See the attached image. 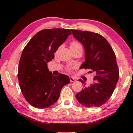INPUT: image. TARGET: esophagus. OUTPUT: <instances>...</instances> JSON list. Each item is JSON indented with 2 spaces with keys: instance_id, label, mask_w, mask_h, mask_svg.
Returning <instances> with one entry per match:
<instances>
[{
  "instance_id": "obj_1",
  "label": "esophagus",
  "mask_w": 133,
  "mask_h": 133,
  "mask_svg": "<svg viewBox=\"0 0 133 133\" xmlns=\"http://www.w3.org/2000/svg\"><path fill=\"white\" fill-rule=\"evenodd\" d=\"M69 78H70V82L75 81V79L73 78V77H70Z\"/></svg>"
}]
</instances>
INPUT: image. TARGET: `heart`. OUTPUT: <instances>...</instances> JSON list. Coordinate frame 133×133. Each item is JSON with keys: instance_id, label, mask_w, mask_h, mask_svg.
<instances>
[{"instance_id": "b5f03b06", "label": "heart", "mask_w": 133, "mask_h": 133, "mask_svg": "<svg viewBox=\"0 0 133 133\" xmlns=\"http://www.w3.org/2000/svg\"><path fill=\"white\" fill-rule=\"evenodd\" d=\"M78 48H82L81 45L80 43H79L77 41H72L70 43V48L71 50H74ZM74 67V66H71V65H69V66L66 67V69L68 70L69 71H70L72 69H73Z\"/></svg>"}]
</instances>
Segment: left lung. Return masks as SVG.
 Listing matches in <instances>:
<instances>
[{"label": "left lung", "mask_w": 133, "mask_h": 133, "mask_svg": "<svg viewBox=\"0 0 133 133\" xmlns=\"http://www.w3.org/2000/svg\"><path fill=\"white\" fill-rule=\"evenodd\" d=\"M73 35L85 48V60L81 68L94 73L95 83L88 87L84 84L83 90L76 94L78 102L88 108L99 107L112 96L119 77L114 51L105 38L99 34L79 30H71Z\"/></svg>", "instance_id": "1"}]
</instances>
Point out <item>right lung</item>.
<instances>
[{"mask_svg":"<svg viewBox=\"0 0 133 133\" xmlns=\"http://www.w3.org/2000/svg\"><path fill=\"white\" fill-rule=\"evenodd\" d=\"M71 34L69 29H46L31 38L23 50L19 62L18 79L26 101L36 108H46L56 102L69 76H53L47 63L54 58L58 48Z\"/></svg>","mask_w":133,"mask_h":133,"instance_id":"1","label":"right lung"}]
</instances>
